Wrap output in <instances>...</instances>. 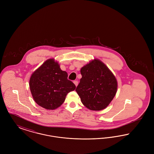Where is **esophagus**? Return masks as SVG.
I'll use <instances>...</instances> for the list:
<instances>
[{
    "mask_svg": "<svg viewBox=\"0 0 154 154\" xmlns=\"http://www.w3.org/2000/svg\"><path fill=\"white\" fill-rule=\"evenodd\" d=\"M73 82L74 84H75V85L76 87L78 85V84H79V82H78L77 81H74Z\"/></svg>",
    "mask_w": 154,
    "mask_h": 154,
    "instance_id": "1",
    "label": "esophagus"
}]
</instances>
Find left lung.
Returning a JSON list of instances; mask_svg holds the SVG:
<instances>
[{
    "mask_svg": "<svg viewBox=\"0 0 154 154\" xmlns=\"http://www.w3.org/2000/svg\"><path fill=\"white\" fill-rule=\"evenodd\" d=\"M82 78L75 91L89 110L106 108L116 94L117 81L106 65L95 59L81 69Z\"/></svg>",
    "mask_w": 154,
    "mask_h": 154,
    "instance_id": "obj_1",
    "label": "left lung"
}]
</instances>
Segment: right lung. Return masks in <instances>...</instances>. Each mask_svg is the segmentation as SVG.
I'll return each instance as SVG.
<instances>
[{
    "mask_svg": "<svg viewBox=\"0 0 154 154\" xmlns=\"http://www.w3.org/2000/svg\"><path fill=\"white\" fill-rule=\"evenodd\" d=\"M54 59L47 60L32 74L30 90L37 104L47 110H54L65 102L68 93L75 89Z\"/></svg>",
    "mask_w": 154,
    "mask_h": 154,
    "instance_id": "1",
    "label": "right lung"
}]
</instances>
